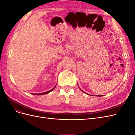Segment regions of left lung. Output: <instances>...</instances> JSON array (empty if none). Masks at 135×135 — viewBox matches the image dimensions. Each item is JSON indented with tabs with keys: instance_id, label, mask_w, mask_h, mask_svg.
Instances as JSON below:
<instances>
[{
	"instance_id": "obj_1",
	"label": "left lung",
	"mask_w": 135,
	"mask_h": 135,
	"mask_svg": "<svg viewBox=\"0 0 135 135\" xmlns=\"http://www.w3.org/2000/svg\"><path fill=\"white\" fill-rule=\"evenodd\" d=\"M80 90H81V91H82V92H83V90H81V89L80 88ZM100 96V97H101V96H103V95H99V96Z\"/></svg>"
}]
</instances>
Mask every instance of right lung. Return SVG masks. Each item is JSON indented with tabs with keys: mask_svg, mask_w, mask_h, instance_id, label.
<instances>
[{
	"mask_svg": "<svg viewBox=\"0 0 135 135\" xmlns=\"http://www.w3.org/2000/svg\"><path fill=\"white\" fill-rule=\"evenodd\" d=\"M56 87V86L54 88H52L51 90H50V91H47V92H44V93H35V94H34V95H45V94H47V93H50V92H51L52 91H53L54 89V88Z\"/></svg>",
	"mask_w": 135,
	"mask_h": 135,
	"instance_id": "obj_1",
	"label": "right lung"
}]
</instances>
